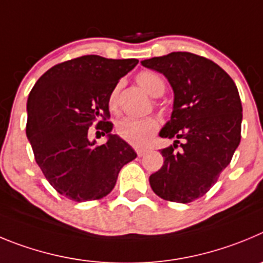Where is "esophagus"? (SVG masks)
I'll use <instances>...</instances> for the list:
<instances>
[{
  "label": "esophagus",
  "instance_id": "obj_1",
  "mask_svg": "<svg viewBox=\"0 0 263 263\" xmlns=\"http://www.w3.org/2000/svg\"><path fill=\"white\" fill-rule=\"evenodd\" d=\"M146 152H148V149H146V148H137L136 149V153H137V156H139V157H143V156L145 155Z\"/></svg>",
  "mask_w": 263,
  "mask_h": 263
}]
</instances>
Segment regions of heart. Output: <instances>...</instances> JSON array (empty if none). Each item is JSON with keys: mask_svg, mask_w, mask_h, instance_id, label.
Wrapping results in <instances>:
<instances>
[{"mask_svg": "<svg viewBox=\"0 0 263 263\" xmlns=\"http://www.w3.org/2000/svg\"><path fill=\"white\" fill-rule=\"evenodd\" d=\"M137 84L140 85L143 90L151 97H160L165 91V82L161 76L151 70H145L137 74ZM108 105L111 110H117L118 107V89L111 91L108 97ZM160 123L155 117H148L144 119H132L124 118L119 120L117 124V132L123 140L134 146H144L151 141L153 135L158 131Z\"/></svg>", "mask_w": 263, "mask_h": 263, "instance_id": "1", "label": "heart"}]
</instances>
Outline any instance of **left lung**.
<instances>
[{
    "instance_id": "8db88e82",
    "label": "left lung",
    "mask_w": 263,
    "mask_h": 263,
    "mask_svg": "<svg viewBox=\"0 0 263 263\" xmlns=\"http://www.w3.org/2000/svg\"><path fill=\"white\" fill-rule=\"evenodd\" d=\"M141 65L162 73L174 93L172 117L160 131L174 143L161 149L164 165L149 183L162 199L190 203L214 186L240 144L237 86L217 64L190 52H172Z\"/></svg>"
}]
</instances>
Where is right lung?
<instances>
[{
    "instance_id": "1",
    "label": "right lung",
    "mask_w": 263,
    "mask_h": 263,
    "mask_svg": "<svg viewBox=\"0 0 263 263\" xmlns=\"http://www.w3.org/2000/svg\"><path fill=\"white\" fill-rule=\"evenodd\" d=\"M136 59L86 55L47 70L27 99L26 135L47 181L76 202L101 199L111 193L120 169L136 158L128 143L112 135L108 97ZM94 122L108 135L96 146L88 140Z\"/></svg>"
}]
</instances>
